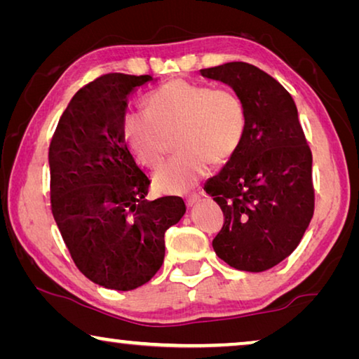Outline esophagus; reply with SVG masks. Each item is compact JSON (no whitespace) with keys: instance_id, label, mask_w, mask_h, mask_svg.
<instances>
[{"instance_id":"1","label":"esophagus","mask_w":359,"mask_h":359,"mask_svg":"<svg viewBox=\"0 0 359 359\" xmlns=\"http://www.w3.org/2000/svg\"><path fill=\"white\" fill-rule=\"evenodd\" d=\"M199 199H201V194H199V193H191L190 196L187 198V205H188V208H193L194 204L199 203Z\"/></svg>"}]
</instances>
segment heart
Segmentation results:
<instances>
[{"label":"heart","mask_w":359,"mask_h":359,"mask_svg":"<svg viewBox=\"0 0 359 359\" xmlns=\"http://www.w3.org/2000/svg\"><path fill=\"white\" fill-rule=\"evenodd\" d=\"M145 104L149 112H130L123 118V135L135 154L156 166L175 135L182 150L156 169L155 184L161 191L190 190L210 161H228L244 141L247 107L233 88L174 79L154 90Z\"/></svg>","instance_id":"b5f03b06"}]
</instances>
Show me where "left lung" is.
I'll use <instances>...</instances> for the list:
<instances>
[{"label": "left lung", "mask_w": 359, "mask_h": 359, "mask_svg": "<svg viewBox=\"0 0 359 359\" xmlns=\"http://www.w3.org/2000/svg\"><path fill=\"white\" fill-rule=\"evenodd\" d=\"M201 76L229 85L247 107L244 141L204 185L224 214L212 245L234 269L263 272L294 252L312 220L311 149L293 98L267 72L231 62Z\"/></svg>", "instance_id": "obj_1"}]
</instances>
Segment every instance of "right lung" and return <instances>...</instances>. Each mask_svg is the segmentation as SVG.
Returning a JSON list of instances; mask_svg holds the SVG:
<instances>
[{"mask_svg":"<svg viewBox=\"0 0 359 359\" xmlns=\"http://www.w3.org/2000/svg\"><path fill=\"white\" fill-rule=\"evenodd\" d=\"M151 76L112 72L85 85L60 117L48 147L50 208L77 269L130 291L165 259V233L185 214L179 196L149 201V174L123 135L128 96Z\"/></svg>","mask_w":359,"mask_h":359,"instance_id":"add662e5","label":"right lung"}]
</instances>
